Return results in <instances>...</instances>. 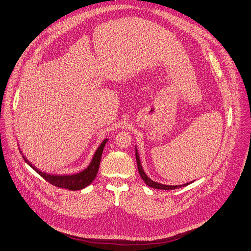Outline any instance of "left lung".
<instances>
[{"mask_svg": "<svg viewBox=\"0 0 251 251\" xmlns=\"http://www.w3.org/2000/svg\"><path fill=\"white\" fill-rule=\"evenodd\" d=\"M135 157H136V163H137V169H138V173H140V176L142 177V179L145 181V183L148 185V186H150L152 188H156V189H163V190H172V189H176V188H179L181 186H185V185H188L187 184H184V185H178V186H172V185H163L160 183H157L154 182L153 180H151L148 176L145 174L143 168H142V164L140 161V157H138V153L135 150Z\"/></svg>", "mask_w": 251, "mask_h": 251, "instance_id": "left-lung-1", "label": "left lung"}]
</instances>
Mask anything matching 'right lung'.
I'll return each mask as SVG.
<instances>
[{
    "label": "right lung",
    "instance_id": "1",
    "mask_svg": "<svg viewBox=\"0 0 251 251\" xmlns=\"http://www.w3.org/2000/svg\"><path fill=\"white\" fill-rule=\"evenodd\" d=\"M106 142H107V138L102 142V144L98 147V149L95 152L94 157H93V159L88 168L85 171H82L75 175H69V176L48 175V174L40 172L39 170H37L35 166H33L29 161L25 158V157H24V159L25 160V162L27 164H30L44 180H46L49 183L53 185V186L69 189V190H79V189L87 187L88 185H90L93 182V180L95 179L96 175L98 173V169H99L102 151H103V148H104Z\"/></svg>",
    "mask_w": 251,
    "mask_h": 251
}]
</instances>
